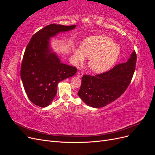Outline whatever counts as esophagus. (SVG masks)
Listing matches in <instances>:
<instances>
[{
	"label": "esophagus",
	"mask_w": 155,
	"mask_h": 155,
	"mask_svg": "<svg viewBox=\"0 0 155 155\" xmlns=\"http://www.w3.org/2000/svg\"><path fill=\"white\" fill-rule=\"evenodd\" d=\"M78 76L79 78H81L83 76V72H78Z\"/></svg>",
	"instance_id": "1"
}]
</instances>
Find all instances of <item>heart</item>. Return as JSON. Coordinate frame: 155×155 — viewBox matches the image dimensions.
Here are the masks:
<instances>
[{"label":"heart","mask_w":155,"mask_h":155,"mask_svg":"<svg viewBox=\"0 0 155 155\" xmlns=\"http://www.w3.org/2000/svg\"><path fill=\"white\" fill-rule=\"evenodd\" d=\"M120 51V46L115 45L110 37L92 36L83 41L81 48L75 50L74 60L76 63H81L85 59V56L91 58L90 68L96 72H102L115 63Z\"/></svg>","instance_id":"obj_1"}]
</instances>
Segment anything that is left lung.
<instances>
[{"mask_svg":"<svg viewBox=\"0 0 155 155\" xmlns=\"http://www.w3.org/2000/svg\"><path fill=\"white\" fill-rule=\"evenodd\" d=\"M137 59L134 51L127 62L116 64L108 71L95 76L85 74L78 96L87 105L95 108L105 107L115 101L130 83Z\"/></svg>","mask_w":155,"mask_h":155,"instance_id":"left-lung-1","label":"left lung"}]
</instances>
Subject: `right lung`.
<instances>
[{
  "label": "right lung",
  "instance_id": "1",
  "mask_svg": "<svg viewBox=\"0 0 155 155\" xmlns=\"http://www.w3.org/2000/svg\"><path fill=\"white\" fill-rule=\"evenodd\" d=\"M75 27L76 25L51 24L36 32L26 46L21 63V77L28 97L37 106L49 105L57 93L58 83L77 72L75 67L61 63L48 48L50 37Z\"/></svg>",
  "mask_w": 155,
  "mask_h": 155
}]
</instances>
